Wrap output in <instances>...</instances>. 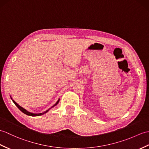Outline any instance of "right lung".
I'll return each mask as SVG.
<instances>
[{
    "mask_svg": "<svg viewBox=\"0 0 149 149\" xmlns=\"http://www.w3.org/2000/svg\"><path fill=\"white\" fill-rule=\"evenodd\" d=\"M59 100H58V101L55 103V104L54 105V106H53V107H54V106H56L58 103V102H59ZM13 102H14V103H15V104L16 105V106L18 107V108L21 110V111H22L23 113H24L25 114H26V115H28V116H41V115H43V114H44V113H46L48 110H46V111H45V112H44L43 113H30V112H28V111H26V110H25V109H24L23 108H22V107H20L18 104H17V103L14 101V100H13Z\"/></svg>",
    "mask_w": 149,
    "mask_h": 149,
    "instance_id": "right-lung-1",
    "label": "right lung"
}]
</instances>
